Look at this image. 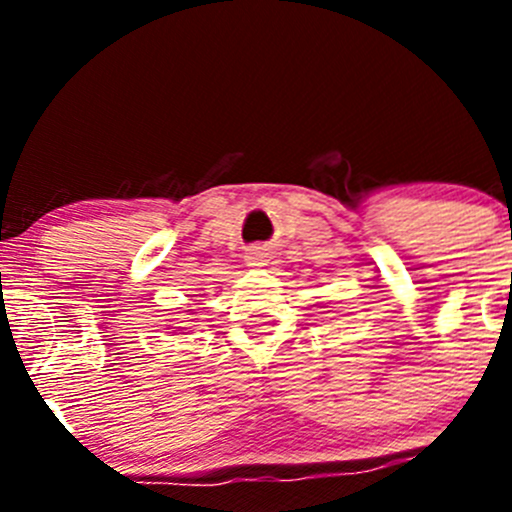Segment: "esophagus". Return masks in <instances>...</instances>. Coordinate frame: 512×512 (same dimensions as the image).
<instances>
[{
  "label": "esophagus",
  "instance_id": "34e87169",
  "mask_svg": "<svg viewBox=\"0 0 512 512\" xmlns=\"http://www.w3.org/2000/svg\"><path fill=\"white\" fill-rule=\"evenodd\" d=\"M247 262H250V265H262V262H265V252H262L260 247H255V250L247 252Z\"/></svg>",
  "mask_w": 512,
  "mask_h": 512
}]
</instances>
